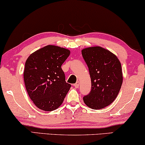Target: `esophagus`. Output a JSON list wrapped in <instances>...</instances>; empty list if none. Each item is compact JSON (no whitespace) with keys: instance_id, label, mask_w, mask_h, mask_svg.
Here are the masks:
<instances>
[{"instance_id":"esophagus-1","label":"esophagus","mask_w":145,"mask_h":145,"mask_svg":"<svg viewBox=\"0 0 145 145\" xmlns=\"http://www.w3.org/2000/svg\"><path fill=\"white\" fill-rule=\"evenodd\" d=\"M79 84H80V83H79L78 81H77V82L75 83V84H74V86L76 88H78V87H79Z\"/></svg>"}]
</instances>
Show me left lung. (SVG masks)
Here are the masks:
<instances>
[{
	"mask_svg": "<svg viewBox=\"0 0 145 145\" xmlns=\"http://www.w3.org/2000/svg\"><path fill=\"white\" fill-rule=\"evenodd\" d=\"M91 78L90 94L83 98L84 104L93 110L106 108L115 100L123 82L121 65L118 57L100 46L82 50Z\"/></svg>",
	"mask_w": 145,
	"mask_h": 145,
	"instance_id": "obj_1",
	"label": "left lung"
}]
</instances>
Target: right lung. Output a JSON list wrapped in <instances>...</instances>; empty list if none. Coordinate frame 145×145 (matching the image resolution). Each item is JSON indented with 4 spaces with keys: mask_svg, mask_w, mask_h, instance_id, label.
<instances>
[{
    "mask_svg": "<svg viewBox=\"0 0 145 145\" xmlns=\"http://www.w3.org/2000/svg\"><path fill=\"white\" fill-rule=\"evenodd\" d=\"M70 53L67 49L48 45L31 53L25 61V88L33 104L40 110H56L70 90L71 85L66 82L61 69Z\"/></svg>",
    "mask_w": 145,
    "mask_h": 145,
    "instance_id": "right-lung-1",
    "label": "right lung"
}]
</instances>
